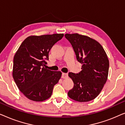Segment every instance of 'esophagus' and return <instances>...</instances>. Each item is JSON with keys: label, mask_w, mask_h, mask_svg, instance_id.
Instances as JSON below:
<instances>
[{"label": "esophagus", "mask_w": 125, "mask_h": 125, "mask_svg": "<svg viewBox=\"0 0 125 125\" xmlns=\"http://www.w3.org/2000/svg\"><path fill=\"white\" fill-rule=\"evenodd\" d=\"M67 77H68V73H62V78H66Z\"/></svg>", "instance_id": "1"}]
</instances>
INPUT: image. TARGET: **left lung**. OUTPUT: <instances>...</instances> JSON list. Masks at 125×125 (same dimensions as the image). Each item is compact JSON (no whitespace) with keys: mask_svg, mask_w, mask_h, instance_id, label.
<instances>
[{"mask_svg":"<svg viewBox=\"0 0 125 125\" xmlns=\"http://www.w3.org/2000/svg\"><path fill=\"white\" fill-rule=\"evenodd\" d=\"M65 37L72 45L77 60L83 64L78 73L69 72L74 86L68 93L70 98L83 102L98 96L107 81L109 61L102 45L86 36L66 33Z\"/></svg>","mask_w":125,"mask_h":125,"instance_id":"obj_1","label":"left lung"}]
</instances>
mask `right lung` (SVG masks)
Masks as SVG:
<instances>
[{"mask_svg":"<svg viewBox=\"0 0 125 125\" xmlns=\"http://www.w3.org/2000/svg\"><path fill=\"white\" fill-rule=\"evenodd\" d=\"M63 33L31 36L25 39L13 58L12 76L20 91L29 100L43 101L52 95L60 79V71L47 69L45 60L53 45Z\"/></svg>","mask_w":125,"mask_h":125,"instance_id":"right-lung-1","label":"right lung"}]
</instances>
